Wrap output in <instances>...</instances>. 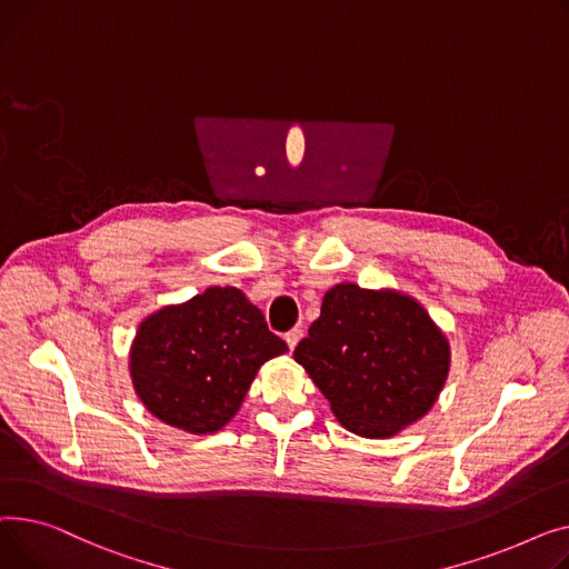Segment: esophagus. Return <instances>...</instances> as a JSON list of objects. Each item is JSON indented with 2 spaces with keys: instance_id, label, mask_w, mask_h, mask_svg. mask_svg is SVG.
<instances>
[{
  "instance_id": "esophagus-1",
  "label": "esophagus",
  "mask_w": 569,
  "mask_h": 569,
  "mask_svg": "<svg viewBox=\"0 0 569 569\" xmlns=\"http://www.w3.org/2000/svg\"><path fill=\"white\" fill-rule=\"evenodd\" d=\"M300 338H303V328H291L289 332H284V342H287V347L293 351L296 349V345L300 342Z\"/></svg>"
}]
</instances>
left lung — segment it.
I'll return each instance as SVG.
<instances>
[{
  "label": "left lung",
  "mask_w": 569,
  "mask_h": 569,
  "mask_svg": "<svg viewBox=\"0 0 569 569\" xmlns=\"http://www.w3.org/2000/svg\"><path fill=\"white\" fill-rule=\"evenodd\" d=\"M293 358L349 431L388 439L439 399L450 345L416 298L345 282L326 291Z\"/></svg>",
  "instance_id": "obj_1"
}]
</instances>
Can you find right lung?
<instances>
[{
  "mask_svg": "<svg viewBox=\"0 0 569 569\" xmlns=\"http://www.w3.org/2000/svg\"><path fill=\"white\" fill-rule=\"evenodd\" d=\"M284 351L241 289L209 287L140 323L130 379L164 425L213 433L237 416L259 367Z\"/></svg>",
  "mask_w": 569,
  "mask_h": 569,
  "instance_id": "obj_1",
  "label": "right lung"
}]
</instances>
